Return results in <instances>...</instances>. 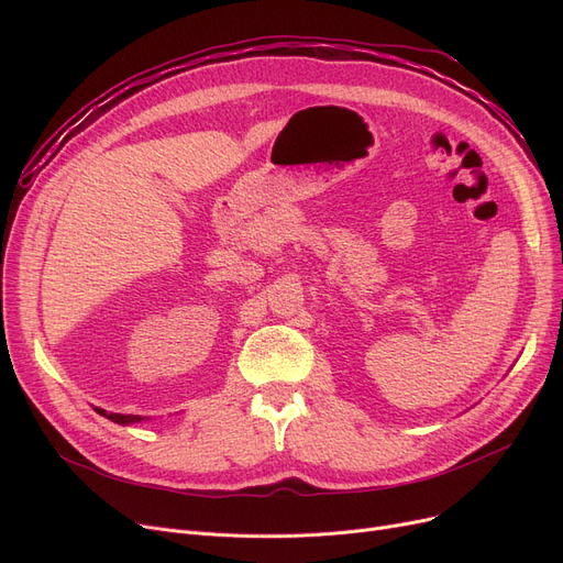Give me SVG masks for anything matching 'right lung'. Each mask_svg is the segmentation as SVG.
<instances>
[{
	"label": "right lung",
	"mask_w": 563,
	"mask_h": 563,
	"mask_svg": "<svg viewBox=\"0 0 563 563\" xmlns=\"http://www.w3.org/2000/svg\"><path fill=\"white\" fill-rule=\"evenodd\" d=\"M100 416H104V418H109L111 422H115V424H132V422H141L143 418L141 416H121V412H107V410H102V408H96Z\"/></svg>",
	"instance_id": "right-lung-1"
}]
</instances>
